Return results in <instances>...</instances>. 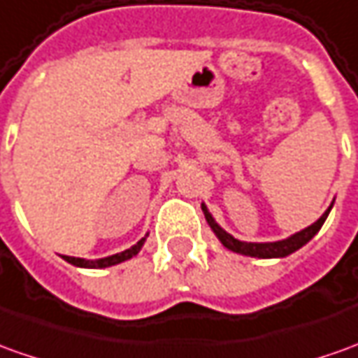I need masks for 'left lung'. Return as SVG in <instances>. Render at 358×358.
<instances>
[{"label": "left lung", "mask_w": 358, "mask_h": 358, "mask_svg": "<svg viewBox=\"0 0 358 358\" xmlns=\"http://www.w3.org/2000/svg\"><path fill=\"white\" fill-rule=\"evenodd\" d=\"M333 208V201L331 206L325 210L320 220L312 223V225H308L306 229L298 231V233H294L290 237H286V239L282 241H272V243H247V241H239L235 239L231 233L221 227L217 221L213 220V215L208 210V206L206 203H201V211H203V215H206V221H208V225L211 227V231L215 233V237L221 241V245L225 247V249L233 250V252H239V255H245V257H255V259H284V257H288L292 252H296L298 249H301L303 245H308L310 241L317 235V231L322 229V225L327 220V215H329V211Z\"/></svg>", "instance_id": "obj_1"}]
</instances>
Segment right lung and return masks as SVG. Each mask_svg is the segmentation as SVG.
<instances>
[{
  "label": "right lung",
  "mask_w": 358,
  "mask_h": 358,
  "mask_svg": "<svg viewBox=\"0 0 358 358\" xmlns=\"http://www.w3.org/2000/svg\"><path fill=\"white\" fill-rule=\"evenodd\" d=\"M148 233L143 237L141 241H137L131 249H125L123 252H115V255H111V257H103V259H94V261H87V259H78V257H66V255H62V259L70 264H74L78 268H108V266H115L119 262H125L129 259H133V257H137L138 250L143 249V245H145V241H147Z\"/></svg>",
  "instance_id": "1"
}]
</instances>
